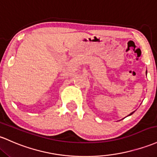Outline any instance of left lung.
Returning a JSON list of instances; mask_svg holds the SVG:
<instances>
[{
  "label": "left lung",
  "instance_id": "obj_1",
  "mask_svg": "<svg viewBox=\"0 0 157 157\" xmlns=\"http://www.w3.org/2000/svg\"><path fill=\"white\" fill-rule=\"evenodd\" d=\"M134 113V112H132V113H130V115H132V113Z\"/></svg>",
  "mask_w": 157,
  "mask_h": 157
}]
</instances>
